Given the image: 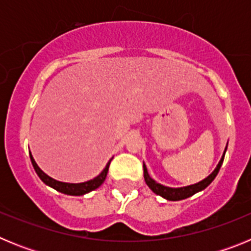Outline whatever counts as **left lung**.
I'll return each mask as SVG.
<instances>
[{"instance_id":"obj_1","label":"left lung","mask_w":251,"mask_h":251,"mask_svg":"<svg viewBox=\"0 0 251 251\" xmlns=\"http://www.w3.org/2000/svg\"><path fill=\"white\" fill-rule=\"evenodd\" d=\"M226 148H227V147H226ZM226 148H225V152H226ZM225 152H224L223 157H221L220 162H219V165H217V167L215 168L214 172H212V174L210 175L208 177H206L205 179H202L201 182L195 183V185L186 186V187H179V188L166 187V186L161 185V183H157L154 179L151 178L150 175H148L147 167H146V165L143 163V174H145V181H146V183H147L148 187H150L151 190H152V191L154 192L156 195H159V196L165 197V199H167V200H170V201L183 200V199H187V197L195 195L196 192L202 191L203 188L207 187V186L210 185L212 181H214L215 177H216L217 174H219V171H220L221 165H223L224 157H225Z\"/></svg>"}]
</instances>
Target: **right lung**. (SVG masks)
I'll return each instance as SVG.
<instances>
[{
    "label": "right lung",
    "mask_w": 251,
    "mask_h": 251,
    "mask_svg": "<svg viewBox=\"0 0 251 251\" xmlns=\"http://www.w3.org/2000/svg\"><path fill=\"white\" fill-rule=\"evenodd\" d=\"M30 158H31V163H32L35 171H36L37 176L41 178V181H43L44 183H46V185L50 186V187L55 188L56 191L61 192V194L72 195V196H81V195H85L88 194V192L95 190V188H98L99 186L105 181L106 174H108V170H109L110 161H112V159H110V161L106 163L105 168L101 171V174L99 175V176L90 179V181H86V182H83V183H66V182H60V181L51 178V177L48 176L45 172H43V171L40 170V167L36 165V162H35L34 157L31 156V153H30Z\"/></svg>",
    "instance_id": "1"
}]
</instances>
